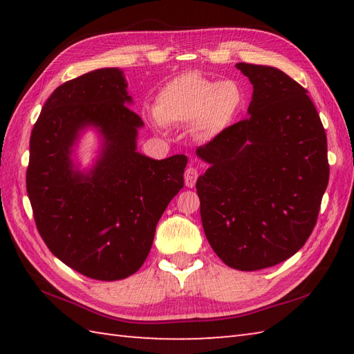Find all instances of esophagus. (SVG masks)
<instances>
[{
    "label": "esophagus",
    "instance_id": "1",
    "mask_svg": "<svg viewBox=\"0 0 354 354\" xmlns=\"http://www.w3.org/2000/svg\"><path fill=\"white\" fill-rule=\"evenodd\" d=\"M184 181H185V185L189 187V189H193L194 185H196V181H198V170L194 167H190L185 170L184 173Z\"/></svg>",
    "mask_w": 354,
    "mask_h": 354
}]
</instances>
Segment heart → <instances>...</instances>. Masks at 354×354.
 Segmentation results:
<instances>
[{"label":"heart","instance_id":"b5f03b06","mask_svg":"<svg viewBox=\"0 0 354 354\" xmlns=\"http://www.w3.org/2000/svg\"><path fill=\"white\" fill-rule=\"evenodd\" d=\"M245 103L246 93L240 82H216L198 73H184L161 86L155 109H145V117L156 129L192 124L194 138L212 141L230 129Z\"/></svg>","mask_w":354,"mask_h":354}]
</instances>
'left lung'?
<instances>
[{
	"instance_id": "obj_1",
	"label": "left lung",
	"mask_w": 354,
	"mask_h": 354,
	"mask_svg": "<svg viewBox=\"0 0 354 354\" xmlns=\"http://www.w3.org/2000/svg\"><path fill=\"white\" fill-rule=\"evenodd\" d=\"M252 84L248 117L196 150L208 243L225 265L259 270L299 251L328 184L327 137L306 89L274 66L240 62Z\"/></svg>"
}]
</instances>
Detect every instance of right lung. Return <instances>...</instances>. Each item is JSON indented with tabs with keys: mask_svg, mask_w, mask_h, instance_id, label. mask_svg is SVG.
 Here are the masks:
<instances>
[{
	"mask_svg": "<svg viewBox=\"0 0 354 354\" xmlns=\"http://www.w3.org/2000/svg\"><path fill=\"white\" fill-rule=\"evenodd\" d=\"M131 103L122 70H94L53 91L30 137L26 183L37 231L59 260L94 280L137 272L158 221L184 187L185 155L137 152L145 123ZM88 127L102 147L92 169L79 171L72 152Z\"/></svg>",
	"mask_w": 354,
	"mask_h": 354,
	"instance_id": "1",
	"label": "right lung"
}]
</instances>
